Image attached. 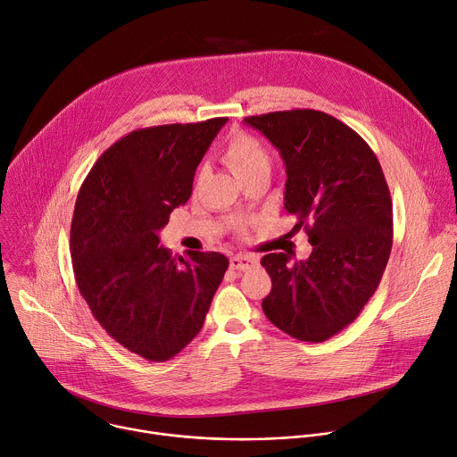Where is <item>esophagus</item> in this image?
I'll return each instance as SVG.
<instances>
[{
	"mask_svg": "<svg viewBox=\"0 0 457 457\" xmlns=\"http://www.w3.org/2000/svg\"><path fill=\"white\" fill-rule=\"evenodd\" d=\"M229 266L235 271H245V270H251L253 266H256V258L247 256V254H235L229 260Z\"/></svg>",
	"mask_w": 457,
	"mask_h": 457,
	"instance_id": "esophagus-1",
	"label": "esophagus"
}]
</instances>
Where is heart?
Segmentation results:
<instances>
[{
    "mask_svg": "<svg viewBox=\"0 0 457 457\" xmlns=\"http://www.w3.org/2000/svg\"><path fill=\"white\" fill-rule=\"evenodd\" d=\"M222 159L238 179L258 168L270 166V159L262 145L244 132H237L231 136L224 148Z\"/></svg>",
    "mask_w": 457,
    "mask_h": 457,
    "instance_id": "1",
    "label": "heart"
}]
</instances>
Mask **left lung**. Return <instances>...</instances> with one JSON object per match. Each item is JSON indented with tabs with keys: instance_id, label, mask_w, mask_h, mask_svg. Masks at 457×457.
I'll return each mask as SVG.
<instances>
[{
	"instance_id": "8db88e82",
	"label": "left lung",
	"mask_w": 457,
	"mask_h": 457,
	"mask_svg": "<svg viewBox=\"0 0 457 457\" xmlns=\"http://www.w3.org/2000/svg\"><path fill=\"white\" fill-rule=\"evenodd\" d=\"M286 164V210L312 251L264 254L271 277L262 300L268 320L302 342H325L356 320L379 286L393 247V201L369 145L318 110L245 117Z\"/></svg>"
}]
</instances>
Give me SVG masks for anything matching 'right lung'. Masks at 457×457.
<instances>
[{"label":"right lung","mask_w":457,"mask_h":457,"mask_svg":"<svg viewBox=\"0 0 457 457\" xmlns=\"http://www.w3.org/2000/svg\"><path fill=\"white\" fill-rule=\"evenodd\" d=\"M226 120L136 129L97 159L78 195L71 251L79 293L115 342L150 361L199 335L229 266L215 251L171 256L159 245Z\"/></svg>","instance_id":"1"}]
</instances>
